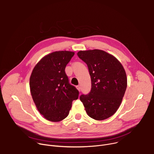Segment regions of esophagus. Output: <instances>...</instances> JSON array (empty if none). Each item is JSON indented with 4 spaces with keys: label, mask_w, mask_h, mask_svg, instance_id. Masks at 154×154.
I'll list each match as a JSON object with an SVG mask.
<instances>
[{
    "label": "esophagus",
    "mask_w": 154,
    "mask_h": 154,
    "mask_svg": "<svg viewBox=\"0 0 154 154\" xmlns=\"http://www.w3.org/2000/svg\"><path fill=\"white\" fill-rule=\"evenodd\" d=\"M76 88L79 90V91H80V90H81V88H80V86L79 85V86H76Z\"/></svg>",
    "instance_id": "34e87169"
}]
</instances>
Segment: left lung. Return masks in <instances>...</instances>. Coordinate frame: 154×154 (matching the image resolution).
I'll return each mask as SVG.
<instances>
[{
	"label": "left lung",
	"instance_id": "obj_1",
	"mask_svg": "<svg viewBox=\"0 0 154 154\" xmlns=\"http://www.w3.org/2000/svg\"><path fill=\"white\" fill-rule=\"evenodd\" d=\"M77 55L87 64L91 80L90 93L80 97L87 115L97 121L111 117L119 108L127 88L123 66L102 50L80 51Z\"/></svg>",
	"mask_w": 154,
	"mask_h": 154
}]
</instances>
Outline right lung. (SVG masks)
I'll use <instances>...</instances> for the list:
<instances>
[{"label":"right lung","mask_w":154,"mask_h":154,"mask_svg":"<svg viewBox=\"0 0 154 154\" xmlns=\"http://www.w3.org/2000/svg\"><path fill=\"white\" fill-rule=\"evenodd\" d=\"M74 52L56 51L42 57L30 77V89L39 112L47 120L59 122L66 118L79 91L69 83L65 68Z\"/></svg>","instance_id":"obj_1"}]
</instances>
